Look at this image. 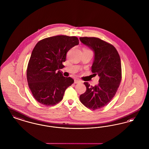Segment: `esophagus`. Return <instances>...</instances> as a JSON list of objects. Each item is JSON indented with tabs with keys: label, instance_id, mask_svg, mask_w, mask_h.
<instances>
[{
	"label": "esophagus",
	"instance_id": "34e87169",
	"mask_svg": "<svg viewBox=\"0 0 149 149\" xmlns=\"http://www.w3.org/2000/svg\"><path fill=\"white\" fill-rule=\"evenodd\" d=\"M79 82H81V81H79L78 79H74V84H78V83H79Z\"/></svg>",
	"mask_w": 149,
	"mask_h": 149
}]
</instances>
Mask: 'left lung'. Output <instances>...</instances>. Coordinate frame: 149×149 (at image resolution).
I'll use <instances>...</instances> for the list:
<instances>
[{
  "instance_id": "left-lung-1",
  "label": "left lung",
  "mask_w": 149,
  "mask_h": 149,
  "mask_svg": "<svg viewBox=\"0 0 149 149\" xmlns=\"http://www.w3.org/2000/svg\"><path fill=\"white\" fill-rule=\"evenodd\" d=\"M79 40L94 53L91 71L99 77L97 85L84 82L85 93L79 96L81 102L90 109H100L107 105L117 91L122 79L120 56L111 44L97 38H79Z\"/></svg>"
}]
</instances>
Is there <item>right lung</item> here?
<instances>
[{
	"label": "right lung",
	"instance_id": "add662e5",
	"mask_svg": "<svg viewBox=\"0 0 149 149\" xmlns=\"http://www.w3.org/2000/svg\"><path fill=\"white\" fill-rule=\"evenodd\" d=\"M79 44L76 36L58 35L39 41L32 52L27 79L34 98L43 105L53 106L63 99L65 90L74 82L65 77L61 69L64 67L67 53Z\"/></svg>",
	"mask_w": 149,
	"mask_h": 149
}]
</instances>
